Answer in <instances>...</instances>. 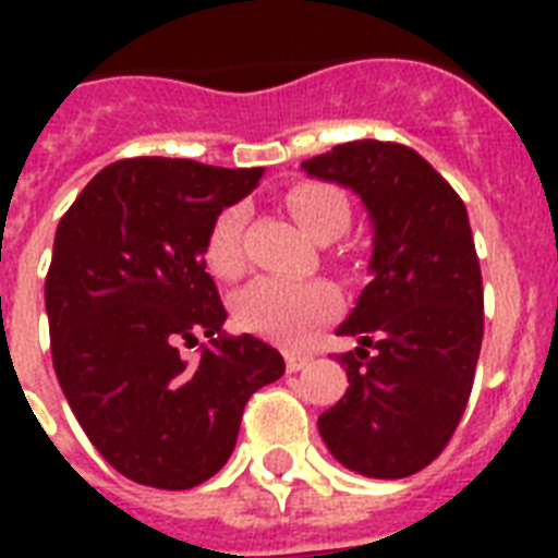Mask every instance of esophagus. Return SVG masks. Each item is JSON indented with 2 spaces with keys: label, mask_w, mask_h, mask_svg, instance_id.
Here are the masks:
<instances>
[{
  "label": "esophagus",
  "mask_w": 558,
  "mask_h": 558,
  "mask_svg": "<svg viewBox=\"0 0 558 558\" xmlns=\"http://www.w3.org/2000/svg\"><path fill=\"white\" fill-rule=\"evenodd\" d=\"M310 359H313V356H306V353H295V350H289V353H287V371L289 373L304 371V367L310 365Z\"/></svg>",
  "instance_id": "1"
}]
</instances>
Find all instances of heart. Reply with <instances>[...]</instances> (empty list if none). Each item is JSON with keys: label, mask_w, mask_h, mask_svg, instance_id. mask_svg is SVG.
Wrapping results in <instances>:
<instances>
[{"label": "heart", "mask_w": 558, "mask_h": 558, "mask_svg": "<svg viewBox=\"0 0 558 558\" xmlns=\"http://www.w3.org/2000/svg\"><path fill=\"white\" fill-rule=\"evenodd\" d=\"M287 208L306 234L322 243L336 240L350 222L348 196L324 182H298L289 187ZM243 205L219 210L210 226L205 260L219 278H234L243 269ZM231 310L240 330L275 344H301L315 327L339 315L341 295L327 280L254 278L236 292Z\"/></svg>", "instance_id": "b5f03b06"}]
</instances>
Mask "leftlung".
Instances as JSON below:
<instances>
[{
    "mask_svg": "<svg viewBox=\"0 0 558 558\" xmlns=\"http://www.w3.org/2000/svg\"><path fill=\"white\" fill-rule=\"evenodd\" d=\"M301 168L350 187L373 228L371 283L336 330L359 339L339 356L350 388L318 416V432L350 472L381 481L414 475L458 428L484 339V283L466 205L402 144H339Z\"/></svg>",
    "mask_w": 558,
    "mask_h": 558,
    "instance_id": "left-lung-1",
    "label": "left lung"
}]
</instances>
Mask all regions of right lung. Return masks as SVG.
I'll use <instances>...</instances> for the list:
<instances>
[{
    "label": "right lung",
    "mask_w": 558,
    "mask_h": 558,
    "mask_svg": "<svg viewBox=\"0 0 558 558\" xmlns=\"http://www.w3.org/2000/svg\"><path fill=\"white\" fill-rule=\"evenodd\" d=\"M260 177L191 159L116 161L57 226L46 278L57 381L100 458L135 484L191 489L217 475L248 397L287 371L266 341L226 336L205 271L214 219ZM199 335L201 359L179 357Z\"/></svg>",
    "instance_id": "right-lung-1"
}]
</instances>
